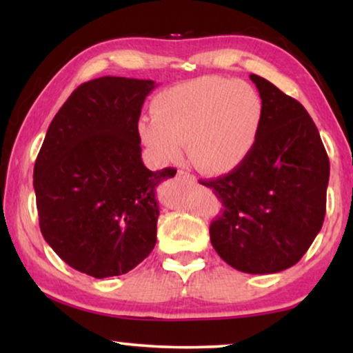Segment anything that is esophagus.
Here are the masks:
<instances>
[{
  "label": "esophagus",
  "mask_w": 353,
  "mask_h": 353,
  "mask_svg": "<svg viewBox=\"0 0 353 353\" xmlns=\"http://www.w3.org/2000/svg\"><path fill=\"white\" fill-rule=\"evenodd\" d=\"M176 176L181 178V180H186V181H196V178L192 176V175H190V173L185 172V170H178L176 172Z\"/></svg>",
  "instance_id": "esophagus-1"
}]
</instances>
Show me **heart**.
I'll use <instances>...</instances> for the list:
<instances>
[{"instance_id": "b5f03b06", "label": "heart", "mask_w": 353, "mask_h": 353, "mask_svg": "<svg viewBox=\"0 0 353 353\" xmlns=\"http://www.w3.org/2000/svg\"><path fill=\"white\" fill-rule=\"evenodd\" d=\"M138 120L141 143L159 163L190 161L207 175H226L248 161L263 123V101L245 81L201 77L170 86Z\"/></svg>"}]
</instances>
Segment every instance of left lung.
<instances>
[{"instance_id":"1","label":"left lung","mask_w":353,"mask_h":353,"mask_svg":"<svg viewBox=\"0 0 353 353\" xmlns=\"http://www.w3.org/2000/svg\"><path fill=\"white\" fill-rule=\"evenodd\" d=\"M249 77L263 101L259 141L243 165L201 183L223 205L210 225L216 254L239 272L278 273L296 265L320 233L330 159L305 108L262 77Z\"/></svg>"}]
</instances>
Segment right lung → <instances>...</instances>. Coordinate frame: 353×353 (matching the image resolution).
<instances>
[{
	"mask_svg": "<svg viewBox=\"0 0 353 353\" xmlns=\"http://www.w3.org/2000/svg\"><path fill=\"white\" fill-rule=\"evenodd\" d=\"M156 81L101 77L80 85L48 128L33 168L43 238L72 268L128 273L157 239L156 188L175 168L143 163L138 120Z\"/></svg>",
	"mask_w": 353,
	"mask_h": 353,
	"instance_id": "add662e5",
	"label": "right lung"
}]
</instances>
